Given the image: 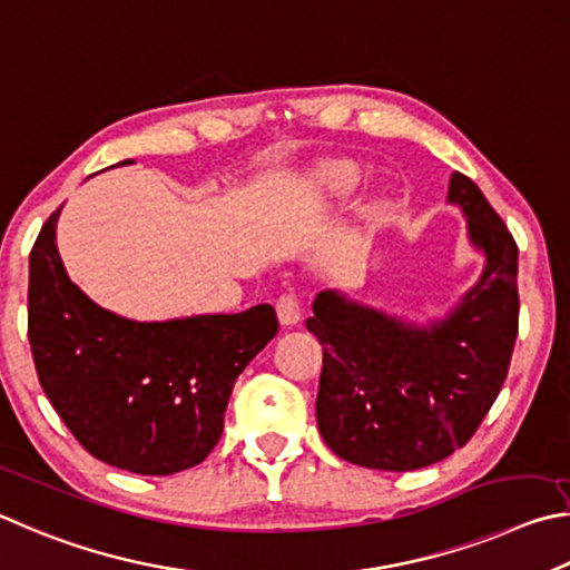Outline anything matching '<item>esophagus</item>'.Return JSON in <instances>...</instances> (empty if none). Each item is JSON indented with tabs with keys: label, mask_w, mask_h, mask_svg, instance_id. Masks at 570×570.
<instances>
[{
	"label": "esophagus",
	"mask_w": 570,
	"mask_h": 570,
	"mask_svg": "<svg viewBox=\"0 0 570 570\" xmlns=\"http://www.w3.org/2000/svg\"><path fill=\"white\" fill-rule=\"evenodd\" d=\"M275 311L277 317L283 325H297L301 323V303H297V297L293 293H285L277 297L275 303Z\"/></svg>",
	"instance_id": "esophagus-1"
}]
</instances>
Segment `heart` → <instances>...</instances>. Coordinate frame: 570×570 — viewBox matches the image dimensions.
Masks as SVG:
<instances>
[{
  "instance_id": "obj_1",
  "label": "heart",
  "mask_w": 570,
  "mask_h": 570,
  "mask_svg": "<svg viewBox=\"0 0 570 570\" xmlns=\"http://www.w3.org/2000/svg\"><path fill=\"white\" fill-rule=\"evenodd\" d=\"M317 187L331 197H347L363 183V169L353 159H327L315 167Z\"/></svg>"
}]
</instances>
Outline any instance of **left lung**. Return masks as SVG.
<instances>
[{
	"instance_id": "obj_1",
	"label": "left lung",
	"mask_w": 570,
	"mask_h": 570,
	"mask_svg": "<svg viewBox=\"0 0 570 570\" xmlns=\"http://www.w3.org/2000/svg\"><path fill=\"white\" fill-rule=\"evenodd\" d=\"M448 203L485 255L478 283L441 321L413 325L323 291L311 331L323 345L317 428L343 461L417 471L471 441L491 411L518 337V245L471 177L451 175Z\"/></svg>"
}]
</instances>
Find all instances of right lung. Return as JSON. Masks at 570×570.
I'll return each instance as SVG.
<instances>
[{
  "mask_svg": "<svg viewBox=\"0 0 570 570\" xmlns=\"http://www.w3.org/2000/svg\"><path fill=\"white\" fill-rule=\"evenodd\" d=\"M125 159L119 165H129ZM49 215L29 255L27 333L49 403L87 453L137 475L203 463L237 375L273 341V305L165 323L127 321L69 279Z\"/></svg>",
  "mask_w": 570,
  "mask_h": 570,
  "instance_id": "add662e5",
  "label": "right lung"
}]
</instances>
